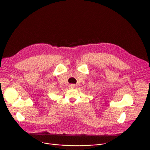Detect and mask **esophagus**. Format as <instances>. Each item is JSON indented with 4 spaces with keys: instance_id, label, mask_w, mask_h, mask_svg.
Wrapping results in <instances>:
<instances>
[{
    "instance_id": "1",
    "label": "esophagus",
    "mask_w": 150,
    "mask_h": 150,
    "mask_svg": "<svg viewBox=\"0 0 150 150\" xmlns=\"http://www.w3.org/2000/svg\"><path fill=\"white\" fill-rule=\"evenodd\" d=\"M71 87H72V88H73V87H74V86H72H72H71Z\"/></svg>"
}]
</instances>
